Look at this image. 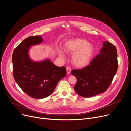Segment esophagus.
<instances>
[{
    "instance_id": "34e87169",
    "label": "esophagus",
    "mask_w": 131,
    "mask_h": 131,
    "mask_svg": "<svg viewBox=\"0 0 131 131\" xmlns=\"http://www.w3.org/2000/svg\"><path fill=\"white\" fill-rule=\"evenodd\" d=\"M66 71H67V73L68 74H69L71 73V68H70V67H66Z\"/></svg>"
}]
</instances>
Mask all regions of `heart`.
<instances>
[{
	"instance_id": "obj_1",
	"label": "heart",
	"mask_w": 131,
	"mask_h": 131,
	"mask_svg": "<svg viewBox=\"0 0 131 131\" xmlns=\"http://www.w3.org/2000/svg\"><path fill=\"white\" fill-rule=\"evenodd\" d=\"M65 50L67 52H75L72 58L74 65L78 67H83L90 62L94 49L86 40L76 39L68 42L66 44ZM59 53L61 57L64 56L63 51L61 50L59 51Z\"/></svg>"
}]
</instances>
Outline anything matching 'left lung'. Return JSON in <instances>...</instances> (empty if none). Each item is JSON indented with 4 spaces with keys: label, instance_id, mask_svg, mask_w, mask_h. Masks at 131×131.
Instances as JSON below:
<instances>
[{
    "label": "left lung",
    "instance_id": "8db88e82",
    "mask_svg": "<svg viewBox=\"0 0 131 131\" xmlns=\"http://www.w3.org/2000/svg\"><path fill=\"white\" fill-rule=\"evenodd\" d=\"M103 43L100 53L89 65L71 71L77 79L74 90L81 97L89 98L105 92L117 71V51L115 46L109 41Z\"/></svg>",
    "mask_w": 131,
    "mask_h": 131
}]
</instances>
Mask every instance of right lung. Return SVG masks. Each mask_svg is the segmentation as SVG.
Returning <instances> with one entry per match:
<instances>
[{
	"label": "right lung",
	"instance_id": "1",
	"mask_svg": "<svg viewBox=\"0 0 131 131\" xmlns=\"http://www.w3.org/2000/svg\"><path fill=\"white\" fill-rule=\"evenodd\" d=\"M42 41L40 36L27 37L15 48L12 55L13 73L16 82L26 94L35 99L51 95L67 73L65 66L58 67L49 59L34 62L29 58L30 46Z\"/></svg>",
	"mask_w": 131,
	"mask_h": 131
}]
</instances>
